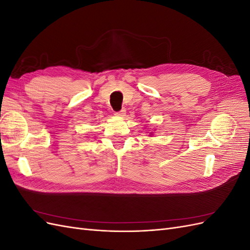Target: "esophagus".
I'll list each match as a JSON object with an SVG mask.
<instances>
[{
    "mask_svg": "<svg viewBox=\"0 0 250 250\" xmlns=\"http://www.w3.org/2000/svg\"><path fill=\"white\" fill-rule=\"evenodd\" d=\"M115 113H116V116H118V117H124L125 113H126V109H125V108H122V109L117 111V112H115Z\"/></svg>",
    "mask_w": 250,
    "mask_h": 250,
    "instance_id": "esophagus-1",
    "label": "esophagus"
}]
</instances>
